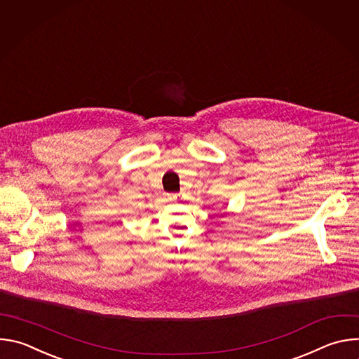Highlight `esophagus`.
<instances>
[{"label":"esophagus","mask_w":359,"mask_h":359,"mask_svg":"<svg viewBox=\"0 0 359 359\" xmlns=\"http://www.w3.org/2000/svg\"><path fill=\"white\" fill-rule=\"evenodd\" d=\"M177 197H179V194H170V196H169L170 200H177Z\"/></svg>","instance_id":"obj_1"}]
</instances>
